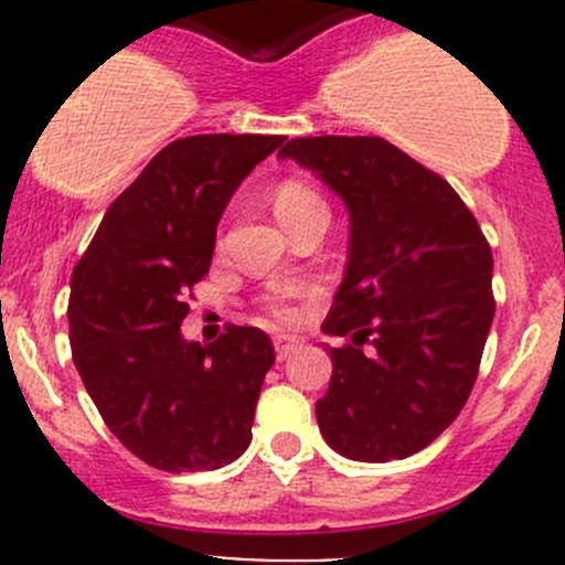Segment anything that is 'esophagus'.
I'll use <instances>...</instances> for the list:
<instances>
[{"mask_svg": "<svg viewBox=\"0 0 565 565\" xmlns=\"http://www.w3.org/2000/svg\"><path fill=\"white\" fill-rule=\"evenodd\" d=\"M298 344H300V341L295 339V335H276V339H273V347H276L278 361H284V358H287L289 352L298 350Z\"/></svg>", "mask_w": 565, "mask_h": 565, "instance_id": "obj_1", "label": "esophagus"}]
</instances>
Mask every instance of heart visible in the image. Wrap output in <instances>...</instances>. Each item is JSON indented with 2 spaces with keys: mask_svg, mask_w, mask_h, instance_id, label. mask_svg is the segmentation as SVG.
I'll use <instances>...</instances> for the list:
<instances>
[{
  "mask_svg": "<svg viewBox=\"0 0 565 565\" xmlns=\"http://www.w3.org/2000/svg\"><path fill=\"white\" fill-rule=\"evenodd\" d=\"M317 207H324L322 196H319L315 188L306 185L303 180H281L276 191H273V210H276L278 221L284 226ZM273 315L278 319H289L292 317V309L287 303H273Z\"/></svg>",
  "mask_w": 565,
  "mask_h": 565,
  "instance_id": "1",
  "label": "heart"
}]
</instances>
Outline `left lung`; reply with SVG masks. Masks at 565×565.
<instances>
[{
    "label": "left lung",
    "mask_w": 565,
    "mask_h": 565,
    "mask_svg": "<svg viewBox=\"0 0 565 565\" xmlns=\"http://www.w3.org/2000/svg\"><path fill=\"white\" fill-rule=\"evenodd\" d=\"M278 156L350 207V262L322 322L350 341L328 347L319 431L347 459L413 457L476 385L494 317L492 248L459 193L380 136H306Z\"/></svg>",
    "instance_id": "left-lung-1"
}]
</instances>
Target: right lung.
<instances>
[{
	"label": "right lung",
	"mask_w": 565,
	"mask_h": 565,
	"mask_svg": "<svg viewBox=\"0 0 565 565\" xmlns=\"http://www.w3.org/2000/svg\"><path fill=\"white\" fill-rule=\"evenodd\" d=\"M284 136L202 134L163 147L106 210L73 267V363L111 435L156 470H218L250 443L276 361L259 328L226 324L202 347L180 333L207 276L215 226Z\"/></svg>",
	"instance_id": "obj_1"
}]
</instances>
